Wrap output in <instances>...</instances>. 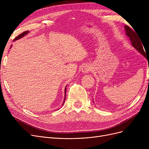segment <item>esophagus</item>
I'll use <instances>...</instances> for the list:
<instances>
[{"label":"esophagus","mask_w":149,"mask_h":149,"mask_svg":"<svg viewBox=\"0 0 149 149\" xmlns=\"http://www.w3.org/2000/svg\"><path fill=\"white\" fill-rule=\"evenodd\" d=\"M91 70V67L90 66L86 65L82 68V72L83 74H88Z\"/></svg>","instance_id":"34e87169"}]
</instances>
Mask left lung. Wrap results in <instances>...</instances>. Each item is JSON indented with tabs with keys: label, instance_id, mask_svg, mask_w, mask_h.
Returning a JSON list of instances; mask_svg holds the SVG:
<instances>
[{
	"label": "left lung",
	"instance_id": "1",
	"mask_svg": "<svg viewBox=\"0 0 149 149\" xmlns=\"http://www.w3.org/2000/svg\"><path fill=\"white\" fill-rule=\"evenodd\" d=\"M124 29L125 31H126V34L129 38V40H130L133 47L135 48V49L138 51L141 54L143 55L144 57H145V58H147L146 52H144V50L143 49L144 45L143 46L142 45L143 43H141L142 42H141V40H140L141 39H139V38L138 37L139 36H138V34H136V33H135L134 31L127 25L124 26Z\"/></svg>",
	"mask_w": 149,
	"mask_h": 149
}]
</instances>
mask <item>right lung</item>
I'll return each instance as SVG.
<instances>
[{
  "mask_svg": "<svg viewBox=\"0 0 149 149\" xmlns=\"http://www.w3.org/2000/svg\"><path fill=\"white\" fill-rule=\"evenodd\" d=\"M28 33H29V31H25V32H23V33L20 34L19 36H18L17 37H15V38H14V41H15V40H19V39H20V38H22L23 37H24L25 36H26V34H28ZM11 46H12V45H11ZM66 86H66V87H65V98H64L63 103L62 106L64 104V103H65V98H66Z\"/></svg>",
  "mask_w": 149,
  "mask_h": 149,
  "instance_id": "add662e5",
  "label": "right lung"
}]
</instances>
